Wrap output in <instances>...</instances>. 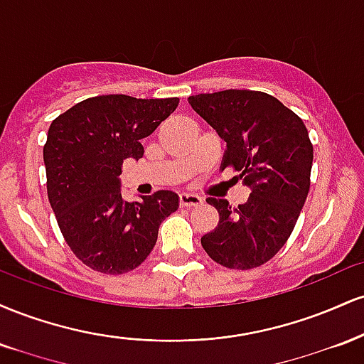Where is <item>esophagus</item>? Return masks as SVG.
<instances>
[{
  "label": "esophagus",
  "mask_w": 364,
  "mask_h": 364,
  "mask_svg": "<svg viewBox=\"0 0 364 364\" xmlns=\"http://www.w3.org/2000/svg\"><path fill=\"white\" fill-rule=\"evenodd\" d=\"M202 196L195 193H186V191H183V193L179 195V203H181L183 207H198L202 205Z\"/></svg>",
  "instance_id": "34e87169"
}]
</instances>
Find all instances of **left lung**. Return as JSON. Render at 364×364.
<instances>
[{
  "instance_id": "left-lung-1",
  "label": "left lung",
  "mask_w": 364,
  "mask_h": 364,
  "mask_svg": "<svg viewBox=\"0 0 364 364\" xmlns=\"http://www.w3.org/2000/svg\"><path fill=\"white\" fill-rule=\"evenodd\" d=\"M188 102L225 141L223 169L232 166L252 191L237 208L224 198H207L219 212V224L202 236L203 250L228 269L260 267L291 236L308 196V129L265 92L223 90L190 95Z\"/></svg>"
}]
</instances>
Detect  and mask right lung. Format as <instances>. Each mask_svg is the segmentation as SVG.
Wrapping results in <instances>:
<instances>
[{
    "instance_id": "1",
    "label": "right lung",
    "mask_w": 364,
    "mask_h": 364,
    "mask_svg": "<svg viewBox=\"0 0 364 364\" xmlns=\"http://www.w3.org/2000/svg\"><path fill=\"white\" fill-rule=\"evenodd\" d=\"M178 99L99 95L53 121L44 145L48 196L72 252L92 270L127 274L156 246L159 225L179 196L161 190L140 202L121 195V166L144 157L141 140L178 107Z\"/></svg>"
}]
</instances>
